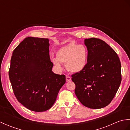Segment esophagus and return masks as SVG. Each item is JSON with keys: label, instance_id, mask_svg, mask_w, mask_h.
Segmentation results:
<instances>
[{"label": "esophagus", "instance_id": "obj_1", "mask_svg": "<svg viewBox=\"0 0 130 130\" xmlns=\"http://www.w3.org/2000/svg\"><path fill=\"white\" fill-rule=\"evenodd\" d=\"M71 80V78L70 76L66 75V80H67V82H70Z\"/></svg>", "mask_w": 130, "mask_h": 130}]
</instances>
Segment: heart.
I'll return each mask as SVG.
<instances>
[{"mask_svg": "<svg viewBox=\"0 0 130 130\" xmlns=\"http://www.w3.org/2000/svg\"><path fill=\"white\" fill-rule=\"evenodd\" d=\"M88 58V50L86 46L71 42L61 47L57 51L56 58L52 61L59 70L62 69V63H65L67 69L70 72L79 73L87 66Z\"/></svg>", "mask_w": 130, "mask_h": 130, "instance_id": "obj_1", "label": "heart"}]
</instances>
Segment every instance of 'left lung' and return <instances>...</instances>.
<instances>
[{
    "label": "left lung",
    "instance_id": "obj_1",
    "mask_svg": "<svg viewBox=\"0 0 130 130\" xmlns=\"http://www.w3.org/2000/svg\"><path fill=\"white\" fill-rule=\"evenodd\" d=\"M88 50L87 66L73 74L75 93L84 106L99 109L113 99L121 82V65L114 50L104 41L96 38L85 39Z\"/></svg>",
    "mask_w": 130,
    "mask_h": 130
}]
</instances>
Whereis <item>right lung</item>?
Returning <instances> with one entry per match:
<instances>
[{"mask_svg": "<svg viewBox=\"0 0 130 130\" xmlns=\"http://www.w3.org/2000/svg\"><path fill=\"white\" fill-rule=\"evenodd\" d=\"M49 40L28 37L13 52L9 77L19 102L31 111L43 112L56 101L65 76L55 74L49 55Z\"/></svg>", "mask_w": 130, "mask_h": 130, "instance_id": "obj_1", "label": "right lung"}]
</instances>
